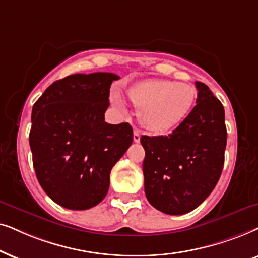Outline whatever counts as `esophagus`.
Masks as SVG:
<instances>
[{
    "instance_id": "1",
    "label": "esophagus",
    "mask_w": 258,
    "mask_h": 258,
    "mask_svg": "<svg viewBox=\"0 0 258 258\" xmlns=\"http://www.w3.org/2000/svg\"><path fill=\"white\" fill-rule=\"evenodd\" d=\"M133 140H135V143L140 142V131H139V130H135V132H133Z\"/></svg>"
}]
</instances>
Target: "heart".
<instances>
[{"instance_id": "b5f03b06", "label": "heart", "mask_w": 258, "mask_h": 258, "mask_svg": "<svg viewBox=\"0 0 258 258\" xmlns=\"http://www.w3.org/2000/svg\"><path fill=\"white\" fill-rule=\"evenodd\" d=\"M138 111L142 125L154 133L169 132L190 115L197 100V89L192 85L169 79H150L133 85L127 92ZM112 102L121 107L122 99L112 94Z\"/></svg>"}]
</instances>
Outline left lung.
<instances>
[{
    "mask_svg": "<svg viewBox=\"0 0 258 258\" xmlns=\"http://www.w3.org/2000/svg\"><path fill=\"white\" fill-rule=\"evenodd\" d=\"M190 115L169 136H143L144 186L147 201L167 215H184L214 190L224 165V107L203 82Z\"/></svg>",
    "mask_w": 258,
    "mask_h": 258,
    "instance_id": "8db88e82",
    "label": "left lung"
}]
</instances>
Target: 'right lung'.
<instances>
[{
    "label": "right lung",
    "mask_w": 258,
    "mask_h": 258,
    "mask_svg": "<svg viewBox=\"0 0 258 258\" xmlns=\"http://www.w3.org/2000/svg\"><path fill=\"white\" fill-rule=\"evenodd\" d=\"M113 73L73 74L51 84L33 106L29 145L36 178L70 210L98 205L109 173L133 142L128 122L105 121Z\"/></svg>",
    "instance_id": "obj_1"
}]
</instances>
